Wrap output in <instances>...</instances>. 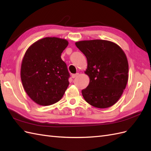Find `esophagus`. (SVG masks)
Segmentation results:
<instances>
[{
  "instance_id": "34e87169",
  "label": "esophagus",
  "mask_w": 151,
  "mask_h": 151,
  "mask_svg": "<svg viewBox=\"0 0 151 151\" xmlns=\"http://www.w3.org/2000/svg\"><path fill=\"white\" fill-rule=\"evenodd\" d=\"M79 75L78 73H76V74H73V75H71V77L73 78H76V76H77L78 75Z\"/></svg>"
}]
</instances>
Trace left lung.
Listing matches in <instances>:
<instances>
[{
	"mask_svg": "<svg viewBox=\"0 0 151 151\" xmlns=\"http://www.w3.org/2000/svg\"><path fill=\"white\" fill-rule=\"evenodd\" d=\"M75 45L88 62L85 73L89 84L82 90L83 97L98 108L113 106L123 94L129 78L126 54L117 44L107 40L81 41Z\"/></svg>",
	"mask_w": 151,
	"mask_h": 151,
	"instance_id": "left-lung-1",
	"label": "left lung"
}]
</instances>
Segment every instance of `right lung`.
I'll return each mask as SVG.
<instances>
[{
  "mask_svg": "<svg viewBox=\"0 0 151 151\" xmlns=\"http://www.w3.org/2000/svg\"><path fill=\"white\" fill-rule=\"evenodd\" d=\"M66 40L45 37L28 48L22 61L21 78L25 91L37 104L58 102L69 84V73L61 58Z\"/></svg>",
  "mask_w": 151,
  "mask_h": 151,
  "instance_id": "1",
  "label": "right lung"
}]
</instances>
